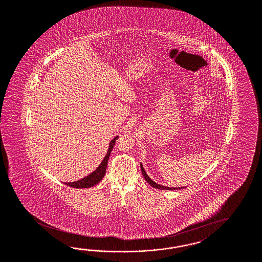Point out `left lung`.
I'll return each mask as SVG.
<instances>
[{
    "label": "left lung",
    "mask_w": 262,
    "mask_h": 262,
    "mask_svg": "<svg viewBox=\"0 0 262 262\" xmlns=\"http://www.w3.org/2000/svg\"><path fill=\"white\" fill-rule=\"evenodd\" d=\"M140 168H141L142 174H143V177L145 178V180H146L151 187H154V188H156V189H159V190H180V189L186 188V187H178V188H172V187H171V188H170V187H167V186L157 184L151 178H149V176H148L147 172H146V170L144 169L142 163H140Z\"/></svg>",
    "instance_id": "8db88e82"
}]
</instances>
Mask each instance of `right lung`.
Segmentation results:
<instances>
[{"instance_id":"right-lung-1","label":"right lung","mask_w":262,"mask_h":262,"mask_svg":"<svg viewBox=\"0 0 262 262\" xmlns=\"http://www.w3.org/2000/svg\"><path fill=\"white\" fill-rule=\"evenodd\" d=\"M118 138V136H115L112 141L110 142L108 145V149L106 151V155L104 157V159L102 160V162L100 163L99 166L97 167L96 170H93L92 173H90L89 176L74 181V182H66L64 184L72 187V188H78V189H85V188H91L94 185L98 184L100 181L103 179V177L106 173V165H107V160L110 158V155L112 152L113 149V146L115 144L116 139Z\"/></svg>"}]
</instances>
